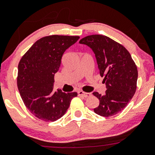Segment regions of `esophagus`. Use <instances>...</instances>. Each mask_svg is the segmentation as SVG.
Returning a JSON list of instances; mask_svg holds the SVG:
<instances>
[{
	"label": "esophagus",
	"mask_w": 155,
	"mask_h": 155,
	"mask_svg": "<svg viewBox=\"0 0 155 155\" xmlns=\"http://www.w3.org/2000/svg\"><path fill=\"white\" fill-rule=\"evenodd\" d=\"M78 94H79V96H82L85 98L91 96V93H87V92H84L82 91H78Z\"/></svg>",
	"instance_id": "34e87169"
}]
</instances>
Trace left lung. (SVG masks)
Wrapping results in <instances>:
<instances>
[{"label": "left lung", "instance_id": "obj_1", "mask_svg": "<svg viewBox=\"0 0 155 155\" xmlns=\"http://www.w3.org/2000/svg\"><path fill=\"white\" fill-rule=\"evenodd\" d=\"M79 43L86 45L94 53L107 87L104 95L93 92L100 101L94 111L104 117L116 115L127 107L137 90L138 71L130 54L122 45L107 36H87Z\"/></svg>", "mask_w": 155, "mask_h": 155}]
</instances>
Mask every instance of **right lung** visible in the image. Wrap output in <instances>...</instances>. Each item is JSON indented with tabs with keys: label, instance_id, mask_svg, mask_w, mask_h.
<instances>
[{
	"label": "right lung",
	"instance_id": "right-lung-1",
	"mask_svg": "<svg viewBox=\"0 0 155 155\" xmlns=\"http://www.w3.org/2000/svg\"><path fill=\"white\" fill-rule=\"evenodd\" d=\"M78 36L52 35L34 43L21 58L18 66L17 85L28 109L37 118L54 121L61 118L76 92L54 91V76L61 58L69 47L77 42Z\"/></svg>",
	"mask_w": 155,
	"mask_h": 155
}]
</instances>
